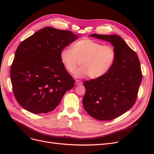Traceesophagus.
<instances>
[{
  "instance_id": "1",
  "label": "esophagus",
  "mask_w": 154,
  "mask_h": 154,
  "mask_svg": "<svg viewBox=\"0 0 154 154\" xmlns=\"http://www.w3.org/2000/svg\"><path fill=\"white\" fill-rule=\"evenodd\" d=\"M82 84V81H80V80H75V85H80Z\"/></svg>"
}]
</instances>
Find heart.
Segmentation results:
<instances>
[{"mask_svg": "<svg viewBox=\"0 0 154 154\" xmlns=\"http://www.w3.org/2000/svg\"><path fill=\"white\" fill-rule=\"evenodd\" d=\"M117 57L114 46L103 45L102 42L90 38H84L75 42L70 47L65 48L60 53V60L65 69L75 75L82 78L88 75L91 79H98L111 69Z\"/></svg>", "mask_w": 154, "mask_h": 154, "instance_id": "heart-1", "label": "heart"}]
</instances>
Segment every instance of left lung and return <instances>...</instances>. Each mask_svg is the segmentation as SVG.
<instances>
[{"label": "left lung", "instance_id": "obj_1", "mask_svg": "<svg viewBox=\"0 0 154 154\" xmlns=\"http://www.w3.org/2000/svg\"><path fill=\"white\" fill-rule=\"evenodd\" d=\"M110 42L117 57L111 69L103 76L84 83L85 94L82 103L86 112L99 120H110L122 116L135 103L142 79L136 52L116 35H90Z\"/></svg>", "mask_w": 154, "mask_h": 154}]
</instances>
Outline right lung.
<instances>
[{
	"mask_svg": "<svg viewBox=\"0 0 154 154\" xmlns=\"http://www.w3.org/2000/svg\"><path fill=\"white\" fill-rule=\"evenodd\" d=\"M70 30L46 27L19 44L11 68L17 102L34 114L49 112L59 106L75 80L60 60L63 48L76 40Z\"/></svg>",
	"mask_w": 154,
	"mask_h": 154,
	"instance_id": "right-lung-1",
	"label": "right lung"
}]
</instances>
